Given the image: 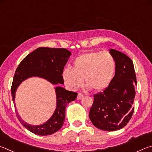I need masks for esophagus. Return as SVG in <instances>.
<instances>
[{
  "label": "esophagus",
  "instance_id": "1",
  "mask_svg": "<svg viewBox=\"0 0 152 152\" xmlns=\"http://www.w3.org/2000/svg\"><path fill=\"white\" fill-rule=\"evenodd\" d=\"M83 95L81 94V93H79L78 94V95H77V99L78 100H80L82 97H83Z\"/></svg>",
  "mask_w": 152,
  "mask_h": 152
}]
</instances>
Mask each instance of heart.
<instances>
[{"label": "heart", "instance_id": "1", "mask_svg": "<svg viewBox=\"0 0 152 152\" xmlns=\"http://www.w3.org/2000/svg\"><path fill=\"white\" fill-rule=\"evenodd\" d=\"M115 71L116 61L110 52L91 51L75 58L73 68H64L62 78L65 86L72 91L83 86L84 78L87 88L100 91L111 83Z\"/></svg>", "mask_w": 152, "mask_h": 152}]
</instances>
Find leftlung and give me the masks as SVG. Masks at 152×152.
Instances as JSON below:
<instances>
[{
	"mask_svg": "<svg viewBox=\"0 0 152 152\" xmlns=\"http://www.w3.org/2000/svg\"><path fill=\"white\" fill-rule=\"evenodd\" d=\"M110 53L116 61L115 76L107 88L94 95L89 115L95 127L108 132L123 128L131 119L137 86L132 60L118 50Z\"/></svg>",
	"mask_w": 152,
	"mask_h": 152,
	"instance_id": "8db88e82",
	"label": "left lung"
}]
</instances>
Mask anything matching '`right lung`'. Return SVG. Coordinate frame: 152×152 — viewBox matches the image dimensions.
Segmentation results:
<instances>
[{
  "instance_id": "obj_1",
  "label": "right lung",
  "mask_w": 152,
  "mask_h": 152,
  "mask_svg": "<svg viewBox=\"0 0 152 152\" xmlns=\"http://www.w3.org/2000/svg\"><path fill=\"white\" fill-rule=\"evenodd\" d=\"M71 52L63 48L40 47L21 61L13 77L11 95L15 102V92L18 86L27 78L39 77L50 81L52 84H63L62 71L71 55ZM57 107L49 120L40 126H31L24 121L17 113V117L23 126L34 134L51 135L62 127L65 118L66 105L75 100L76 92L67 91L61 87L55 88ZM15 111L17 110L15 109Z\"/></svg>"
}]
</instances>
